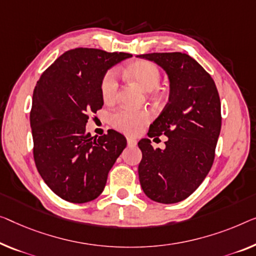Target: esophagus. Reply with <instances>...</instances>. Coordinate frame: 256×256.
<instances>
[{
  "label": "esophagus",
  "instance_id": "esophagus-1",
  "mask_svg": "<svg viewBox=\"0 0 256 256\" xmlns=\"http://www.w3.org/2000/svg\"><path fill=\"white\" fill-rule=\"evenodd\" d=\"M128 146H136V140L133 139V138H130V136H128Z\"/></svg>",
  "mask_w": 256,
  "mask_h": 256
}]
</instances>
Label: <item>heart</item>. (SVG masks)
<instances>
[{
	"label": "heart",
	"mask_w": 256,
	"mask_h": 256,
	"mask_svg": "<svg viewBox=\"0 0 256 256\" xmlns=\"http://www.w3.org/2000/svg\"><path fill=\"white\" fill-rule=\"evenodd\" d=\"M124 74L128 79L142 88L152 90L161 82V70L155 63L147 60H136L124 68ZM101 96L106 104H114L118 95V80L112 70L106 72L100 82ZM150 115L146 110L120 109L112 116V126L126 134H136L141 125L150 120Z\"/></svg>",
	"instance_id": "heart-1"
}]
</instances>
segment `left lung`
I'll list each match as a JSON object with an SVG mask.
<instances>
[{
  "instance_id": "obj_1",
  "label": "left lung",
  "mask_w": 256,
  "mask_h": 256,
  "mask_svg": "<svg viewBox=\"0 0 256 256\" xmlns=\"http://www.w3.org/2000/svg\"><path fill=\"white\" fill-rule=\"evenodd\" d=\"M161 66L170 82L169 101L150 125L148 136H168L164 150H154L150 139L138 146V168L146 196L160 204L185 200L212 169L222 125L215 82L196 60L182 52L138 55Z\"/></svg>"
}]
</instances>
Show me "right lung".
<instances>
[{
  "instance_id": "obj_1",
  "label": "right lung",
  "mask_w": 256,
  "mask_h": 256,
  "mask_svg": "<svg viewBox=\"0 0 256 256\" xmlns=\"http://www.w3.org/2000/svg\"><path fill=\"white\" fill-rule=\"evenodd\" d=\"M126 52L76 48L46 70L33 92L30 114L33 156L48 188L63 200L85 204L100 196L126 139L116 131L86 132L90 112L104 106L100 82Z\"/></svg>"
}]
</instances>
